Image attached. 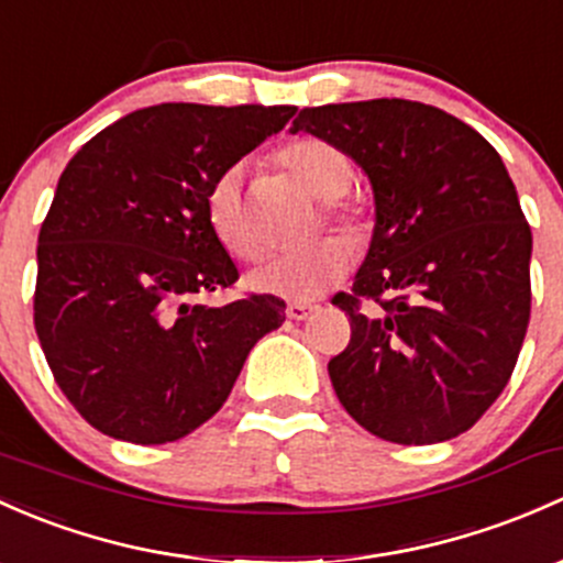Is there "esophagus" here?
<instances>
[{
	"label": "esophagus",
	"instance_id": "obj_1",
	"mask_svg": "<svg viewBox=\"0 0 563 563\" xmlns=\"http://www.w3.org/2000/svg\"><path fill=\"white\" fill-rule=\"evenodd\" d=\"M312 312H316V305H310V301H288L286 307V316L291 318V321H305Z\"/></svg>",
	"mask_w": 563,
	"mask_h": 563
}]
</instances>
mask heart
Instances as JSON below:
<instances>
[{
	"instance_id": "1",
	"label": "heart",
	"mask_w": 563,
	"mask_h": 563,
	"mask_svg": "<svg viewBox=\"0 0 563 563\" xmlns=\"http://www.w3.org/2000/svg\"><path fill=\"white\" fill-rule=\"evenodd\" d=\"M283 167L299 180L310 197L327 202L329 223H334L353 245L366 234V210L353 199H345L353 180V167L345 153L327 140H294L277 153ZM207 221L221 245L242 262H256L264 253V234L258 232L245 194H242V169L229 167L212 180L205 199ZM351 245L340 236H327L301 251L280 253L269 258L262 269L251 275L253 288L288 299H310L334 286L351 266Z\"/></svg>"
}]
</instances>
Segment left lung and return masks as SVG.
I'll return each mask as SVG.
<instances>
[{
    "mask_svg": "<svg viewBox=\"0 0 563 563\" xmlns=\"http://www.w3.org/2000/svg\"><path fill=\"white\" fill-rule=\"evenodd\" d=\"M297 132L340 147L375 194L369 251L334 297L353 329L329 361L336 399L399 445L464 434L510 380L531 312V229L505 162L464 121L410 99L305 108Z\"/></svg>",
    "mask_w": 563,
    "mask_h": 563,
    "instance_id": "left-lung-1",
    "label": "left lung"
}]
</instances>
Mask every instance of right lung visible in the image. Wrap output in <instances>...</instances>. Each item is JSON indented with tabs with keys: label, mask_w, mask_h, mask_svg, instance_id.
Masks as SVG:
<instances>
[{
	"label": "right lung",
	"mask_w": 563,
	"mask_h": 563,
	"mask_svg": "<svg viewBox=\"0 0 563 563\" xmlns=\"http://www.w3.org/2000/svg\"><path fill=\"white\" fill-rule=\"evenodd\" d=\"M294 112L153 104L69 158L40 229L34 329L58 388L102 434L134 445L191 434L286 321L272 294L223 307L194 297L240 277L207 221L212 180Z\"/></svg>",
	"instance_id": "1"
}]
</instances>
